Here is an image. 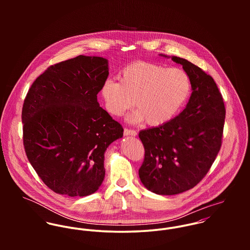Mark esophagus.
Wrapping results in <instances>:
<instances>
[{
  "instance_id": "obj_1",
  "label": "esophagus",
  "mask_w": 250,
  "mask_h": 250,
  "mask_svg": "<svg viewBox=\"0 0 250 250\" xmlns=\"http://www.w3.org/2000/svg\"><path fill=\"white\" fill-rule=\"evenodd\" d=\"M137 134L138 133L135 130H131V129H128V128L124 129V135L125 136H133V137H135V136H137Z\"/></svg>"
}]
</instances>
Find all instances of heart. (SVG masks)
<instances>
[{
  "label": "heart",
  "mask_w": 250,
  "mask_h": 250,
  "mask_svg": "<svg viewBox=\"0 0 250 250\" xmlns=\"http://www.w3.org/2000/svg\"><path fill=\"white\" fill-rule=\"evenodd\" d=\"M190 92L191 81L185 70L143 61L127 65L120 73V81L108 79L101 87L107 112L120 116L136 104L138 109L132 118L146 120L150 126L170 121Z\"/></svg>",
  "instance_id": "heart-1"
}]
</instances>
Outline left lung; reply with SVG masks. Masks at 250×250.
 I'll return each mask as SVG.
<instances>
[{
	"mask_svg": "<svg viewBox=\"0 0 250 250\" xmlns=\"http://www.w3.org/2000/svg\"><path fill=\"white\" fill-rule=\"evenodd\" d=\"M171 60L190 78L188 103L175 118L139 134L145 151L140 178L163 195L188 190L206 176L221 147L226 112L212 76L185 59Z\"/></svg>",
	"mask_w": 250,
	"mask_h": 250,
	"instance_id": "obj_1",
	"label": "left lung"
}]
</instances>
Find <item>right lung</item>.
<instances>
[{
  "label": "right lung",
  "mask_w": 250,
  "mask_h": 250,
  "mask_svg": "<svg viewBox=\"0 0 250 250\" xmlns=\"http://www.w3.org/2000/svg\"><path fill=\"white\" fill-rule=\"evenodd\" d=\"M107 61L78 56L49 66L22 108L23 143L39 178L70 197L95 192L105 177L104 153L123 128L99 106Z\"/></svg>",
  "instance_id": "1"
}]
</instances>
